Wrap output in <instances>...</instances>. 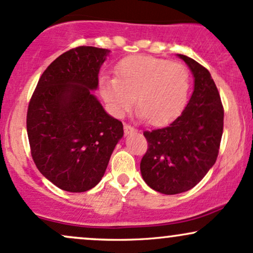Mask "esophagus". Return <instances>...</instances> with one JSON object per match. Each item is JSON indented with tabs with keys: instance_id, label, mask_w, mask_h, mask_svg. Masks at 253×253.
<instances>
[{
	"instance_id": "1",
	"label": "esophagus",
	"mask_w": 253,
	"mask_h": 253,
	"mask_svg": "<svg viewBox=\"0 0 253 253\" xmlns=\"http://www.w3.org/2000/svg\"><path fill=\"white\" fill-rule=\"evenodd\" d=\"M124 129H125V133H126V134H130V133L135 132V128H134V127L130 126V125H127V124H125Z\"/></svg>"
}]
</instances>
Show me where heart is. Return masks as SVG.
<instances>
[{
    "instance_id": "1",
    "label": "heart",
    "mask_w": 253,
    "mask_h": 253,
    "mask_svg": "<svg viewBox=\"0 0 253 253\" xmlns=\"http://www.w3.org/2000/svg\"><path fill=\"white\" fill-rule=\"evenodd\" d=\"M98 89L114 114L128 112L136 97L140 117L152 125H163L184 108L190 75L183 64L138 54L121 59L115 66V77H101Z\"/></svg>"
}]
</instances>
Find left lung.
Here are the masks:
<instances>
[{"label":"left lung","instance_id":"8db88e82","mask_svg":"<svg viewBox=\"0 0 253 253\" xmlns=\"http://www.w3.org/2000/svg\"><path fill=\"white\" fill-rule=\"evenodd\" d=\"M195 78L187 107L170 125L145 130L147 151L140 162L144 181L165 195L191 189L215 163L223 130V107L210 71L178 54Z\"/></svg>","mask_w":253,"mask_h":253}]
</instances>
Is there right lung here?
Returning a JSON list of instances; mask_svg holds the SVG:
<instances>
[{"mask_svg": "<svg viewBox=\"0 0 253 253\" xmlns=\"http://www.w3.org/2000/svg\"><path fill=\"white\" fill-rule=\"evenodd\" d=\"M108 52L92 46L64 52L42 72L28 104L32 158L48 181L70 193L101 181L124 135L123 123L91 94Z\"/></svg>", "mask_w": 253, "mask_h": 253, "instance_id": "right-lung-1", "label": "right lung"}]
</instances>
